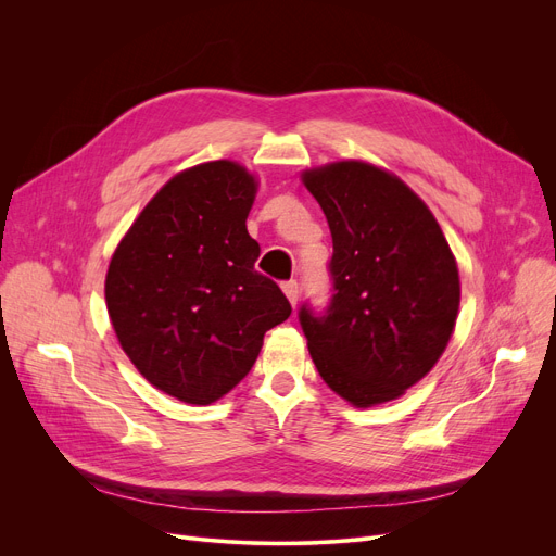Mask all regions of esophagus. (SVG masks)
Listing matches in <instances>:
<instances>
[{
  "instance_id": "obj_1",
  "label": "esophagus",
  "mask_w": 556,
  "mask_h": 556,
  "mask_svg": "<svg viewBox=\"0 0 556 556\" xmlns=\"http://www.w3.org/2000/svg\"><path fill=\"white\" fill-rule=\"evenodd\" d=\"M281 290L286 293L288 302L293 304V306H298V298H300V283H298V279H288V281H283V283H281Z\"/></svg>"
}]
</instances>
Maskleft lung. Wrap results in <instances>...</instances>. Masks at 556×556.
I'll return each instance as SVG.
<instances>
[{
	"mask_svg": "<svg viewBox=\"0 0 556 556\" xmlns=\"http://www.w3.org/2000/svg\"><path fill=\"white\" fill-rule=\"evenodd\" d=\"M302 180L333 239L329 306L300 308L311 358L349 403L399 399L455 329L459 275L444 231L410 187L367 162H333Z\"/></svg>",
	"mask_w": 556,
	"mask_h": 556,
	"instance_id": "1",
	"label": "left lung"
}]
</instances>
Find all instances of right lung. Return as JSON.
I'll return each mask as SVG.
<instances>
[{"label": "right lung", "instance_id": "add662e5", "mask_svg": "<svg viewBox=\"0 0 556 556\" xmlns=\"http://www.w3.org/2000/svg\"><path fill=\"white\" fill-rule=\"evenodd\" d=\"M256 180L237 162L170 178L114 250L105 302L139 374L178 401L207 405L252 369L263 336L290 315L281 288L254 270L248 233Z\"/></svg>", "mask_w": 556, "mask_h": 556}]
</instances>
